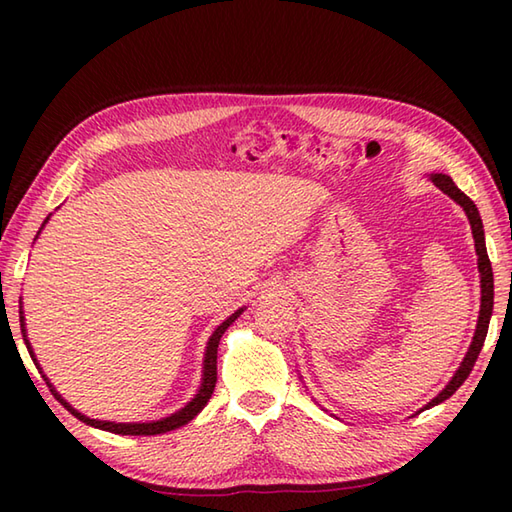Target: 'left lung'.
I'll use <instances>...</instances> for the list:
<instances>
[{
    "instance_id": "1",
    "label": "left lung",
    "mask_w": 512,
    "mask_h": 512,
    "mask_svg": "<svg viewBox=\"0 0 512 512\" xmlns=\"http://www.w3.org/2000/svg\"><path fill=\"white\" fill-rule=\"evenodd\" d=\"M431 182L436 184V187L447 193L451 200L458 202L466 217H469L471 222V231H473V239H475V253H477V270H480V284H482V306H480V317H477V328H475V334H473V343L469 347V352H466L462 365L458 367V372L453 374V378L449 380V385L444 387L440 394L433 398L427 407L429 409L433 405H440V402H444L447 398H451L455 391H458V387L464 383L466 378H469L471 369L477 361V356H480L482 352V345H484V339H486V332H488V323H491V314H493V295H495V288H493V268H491V259H488V253H486V242H484V226H482V217H480V211H477L475 202L469 198V195L462 193L458 187H455V182L451 180V176H444V173H431ZM422 409V411H424Z\"/></svg>"
}]
</instances>
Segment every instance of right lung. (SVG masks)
I'll return each mask as SVG.
<instances>
[{
    "instance_id": "1",
    "label": "right lung",
    "mask_w": 512,
    "mask_h": 512,
    "mask_svg": "<svg viewBox=\"0 0 512 512\" xmlns=\"http://www.w3.org/2000/svg\"><path fill=\"white\" fill-rule=\"evenodd\" d=\"M46 222H48V217H46ZM46 222H43V224H46ZM37 235H39V233H37ZM242 312H244V308H239V310H237L235 314H231V317H228L224 323L217 325L215 332L211 334L209 343H206L204 369H202V385H200V389H198V394H195V396L191 398V402H187V405H184L180 411L171 413V416H167V418L151 420V422H110V420H94V418L83 416L81 411H76V409L70 405V402H65V400L61 398V394H57V389L52 387V383H50V380H48L46 376H43V380H46V383H48V387H50V391L54 394V398H57V400L61 402V405L72 413L74 418H79L81 422L90 424V427H94V429L112 431V433H118V436H158V433L173 431V429L182 427V424L191 422V420H193L195 416H198V413L206 407V402H209V398H211V394H213V389H215V383H217V345H220V339H222V334L226 332L228 325H231ZM24 321H26V319H24V310H21V306H19L21 334H24V343H26V347H28L32 361H35L37 369L41 372V367H39L37 358H35V352H32L30 341L26 339V323H24ZM41 374H43V372H41Z\"/></svg>"
}]
</instances>
